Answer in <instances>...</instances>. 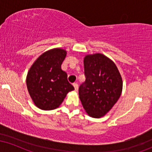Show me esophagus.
<instances>
[{
    "mask_svg": "<svg viewBox=\"0 0 152 152\" xmlns=\"http://www.w3.org/2000/svg\"><path fill=\"white\" fill-rule=\"evenodd\" d=\"M73 86H74V88H75V90L76 91H77L78 90V84H77V83H73Z\"/></svg>",
    "mask_w": 152,
    "mask_h": 152,
    "instance_id": "obj_1",
    "label": "esophagus"
}]
</instances>
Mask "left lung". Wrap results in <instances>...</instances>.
<instances>
[{"label": "left lung", "mask_w": 152, "mask_h": 152, "mask_svg": "<svg viewBox=\"0 0 152 152\" xmlns=\"http://www.w3.org/2000/svg\"><path fill=\"white\" fill-rule=\"evenodd\" d=\"M83 64L86 81L78 88L80 100L90 116L100 118L119 99L121 76L114 63L102 53L86 56Z\"/></svg>", "instance_id": "8db88e82"}]
</instances>
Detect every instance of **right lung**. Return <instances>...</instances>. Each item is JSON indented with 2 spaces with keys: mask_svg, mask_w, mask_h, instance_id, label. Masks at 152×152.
<instances>
[{
  "mask_svg": "<svg viewBox=\"0 0 152 152\" xmlns=\"http://www.w3.org/2000/svg\"><path fill=\"white\" fill-rule=\"evenodd\" d=\"M66 56V51L61 48L48 50L38 57L28 72V91L39 109H56L66 94L74 89L68 81L67 74L61 69Z\"/></svg>",
  "mask_w": 152,
  "mask_h": 152,
  "instance_id": "1",
  "label": "right lung"
}]
</instances>
